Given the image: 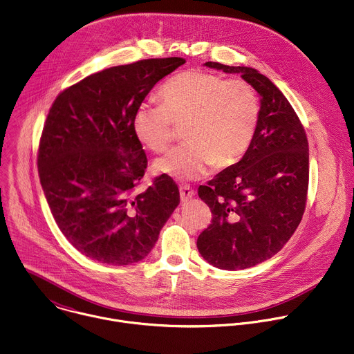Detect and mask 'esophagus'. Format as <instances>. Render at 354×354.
<instances>
[{"label":"esophagus","instance_id":"1","mask_svg":"<svg viewBox=\"0 0 354 354\" xmlns=\"http://www.w3.org/2000/svg\"><path fill=\"white\" fill-rule=\"evenodd\" d=\"M179 192H180V201H182V203L189 201V200L194 196V192H193L189 186H180Z\"/></svg>","mask_w":354,"mask_h":354}]
</instances>
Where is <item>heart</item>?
I'll list each match as a JSON object with an SVG mask.
<instances>
[{"label":"heart","mask_w":354,"mask_h":354,"mask_svg":"<svg viewBox=\"0 0 354 354\" xmlns=\"http://www.w3.org/2000/svg\"><path fill=\"white\" fill-rule=\"evenodd\" d=\"M162 104L140 103L132 115L136 139L154 153L164 151L175 131L185 124V143L154 162L160 174L196 180L212 165L226 168L248 150L257 132L261 104L245 81L190 70L176 74L160 89Z\"/></svg>","instance_id":"1"}]
</instances>
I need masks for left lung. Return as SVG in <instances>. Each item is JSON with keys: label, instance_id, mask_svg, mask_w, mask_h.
Here are the masks:
<instances>
[{"label": "left lung", "instance_id": "obj_1", "mask_svg": "<svg viewBox=\"0 0 354 354\" xmlns=\"http://www.w3.org/2000/svg\"><path fill=\"white\" fill-rule=\"evenodd\" d=\"M205 66L241 74L261 97L257 132L243 158L198 187L212 212L197 239L201 257L218 269L241 270L276 255L301 223L309 143L295 110L266 75L245 66Z\"/></svg>", "mask_w": 354, "mask_h": 354}]
</instances>
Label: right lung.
I'll return each mask as SVG.
<instances>
[{"label":"right lung","mask_w":354,"mask_h":354,"mask_svg":"<svg viewBox=\"0 0 354 354\" xmlns=\"http://www.w3.org/2000/svg\"><path fill=\"white\" fill-rule=\"evenodd\" d=\"M185 62L145 59L104 68L60 92L49 109L38 149L39 182L60 232L93 261H142L180 203L176 183L164 174L138 192L147 157L132 115Z\"/></svg>","instance_id":"right-lung-1"}]
</instances>
